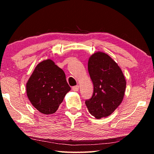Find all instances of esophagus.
Here are the masks:
<instances>
[{"label":"esophagus","instance_id":"1","mask_svg":"<svg viewBox=\"0 0 154 154\" xmlns=\"http://www.w3.org/2000/svg\"><path fill=\"white\" fill-rule=\"evenodd\" d=\"M72 91H74V92H77V91H79V85H75V86H73L72 88Z\"/></svg>","mask_w":154,"mask_h":154}]
</instances>
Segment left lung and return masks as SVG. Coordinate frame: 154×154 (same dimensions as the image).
Segmentation results:
<instances>
[{"label": "left lung", "mask_w": 154, "mask_h": 154, "mask_svg": "<svg viewBox=\"0 0 154 154\" xmlns=\"http://www.w3.org/2000/svg\"><path fill=\"white\" fill-rule=\"evenodd\" d=\"M88 72L94 85L92 98L85 100L90 113L96 119L109 116L124 98L126 82L118 64L101 51L90 57Z\"/></svg>", "instance_id": "8db88e82"}]
</instances>
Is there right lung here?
<instances>
[{
  "label": "right lung",
  "instance_id": "right-lung-1",
  "mask_svg": "<svg viewBox=\"0 0 154 154\" xmlns=\"http://www.w3.org/2000/svg\"><path fill=\"white\" fill-rule=\"evenodd\" d=\"M71 90L63 70L50 59L38 63L26 83L27 96L41 113H54Z\"/></svg>",
  "mask_w": 154,
  "mask_h": 154
}]
</instances>
